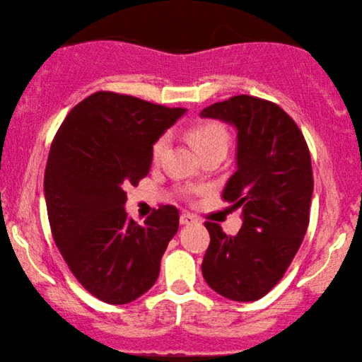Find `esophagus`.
Segmentation results:
<instances>
[{"instance_id": "1", "label": "esophagus", "mask_w": 362, "mask_h": 362, "mask_svg": "<svg viewBox=\"0 0 362 362\" xmlns=\"http://www.w3.org/2000/svg\"><path fill=\"white\" fill-rule=\"evenodd\" d=\"M196 222H198V218L192 216V214H182V216H180V223L182 225H193Z\"/></svg>"}]
</instances>
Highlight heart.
<instances>
[{
    "label": "heart",
    "mask_w": 362,
    "mask_h": 362,
    "mask_svg": "<svg viewBox=\"0 0 362 362\" xmlns=\"http://www.w3.org/2000/svg\"><path fill=\"white\" fill-rule=\"evenodd\" d=\"M188 139L189 142L193 144V146L201 156L209 155V153H216V151H223L226 153L228 150V144H230V136L228 131L220 124L217 121H204V122H198L194 124L192 129L188 131ZM170 144V136L168 132H164L159 136L155 142L151 145V161L155 164H159L163 161L164 155L169 148ZM193 192V188H180V193L183 196H188Z\"/></svg>",
    "instance_id": "b5f03b06"
}]
</instances>
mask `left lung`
<instances>
[{
  "label": "left lung",
  "mask_w": 362,
  "mask_h": 362,
  "mask_svg": "<svg viewBox=\"0 0 362 362\" xmlns=\"http://www.w3.org/2000/svg\"><path fill=\"white\" fill-rule=\"evenodd\" d=\"M238 129V170L222 199L243 207L236 236L206 222L211 235L203 276L220 296L236 302L262 298L284 276L310 223L313 170L302 131L276 103L235 95L201 112Z\"/></svg>",
  "instance_id": "left-lung-1"
}]
</instances>
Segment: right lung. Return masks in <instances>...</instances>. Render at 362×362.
Returning a JSON list of instances; mask_svg holds the SVG:
<instances>
[{
  "label": "right lung",
  "mask_w": 362,
  "mask_h": 362,
  "mask_svg": "<svg viewBox=\"0 0 362 362\" xmlns=\"http://www.w3.org/2000/svg\"><path fill=\"white\" fill-rule=\"evenodd\" d=\"M185 113L137 97L99 90L66 115L45 173L56 246L86 291L124 305L156 283L179 230V209L161 204L144 225L124 211L126 188L150 173L151 145Z\"/></svg>",
  "instance_id": "1"
}]
</instances>
